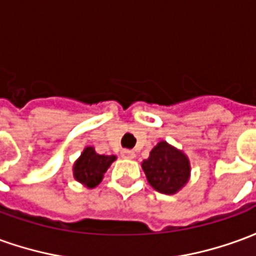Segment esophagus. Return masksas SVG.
<instances>
[{
    "mask_svg": "<svg viewBox=\"0 0 256 256\" xmlns=\"http://www.w3.org/2000/svg\"><path fill=\"white\" fill-rule=\"evenodd\" d=\"M122 156L123 158L133 159V158H136V154H134V151H132V150H123Z\"/></svg>",
    "mask_w": 256,
    "mask_h": 256,
    "instance_id": "obj_1",
    "label": "esophagus"
}]
</instances>
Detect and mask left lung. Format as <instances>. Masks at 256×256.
I'll use <instances>...</instances> for the list:
<instances>
[{"instance_id":"1","label":"left lung","mask_w":256,"mask_h":256,"mask_svg":"<svg viewBox=\"0 0 256 256\" xmlns=\"http://www.w3.org/2000/svg\"><path fill=\"white\" fill-rule=\"evenodd\" d=\"M141 166L148 183L168 196L182 190L190 178L191 166L187 155L166 141H159Z\"/></svg>"}]
</instances>
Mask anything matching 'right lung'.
Wrapping results in <instances>:
<instances>
[{
    "label": "right lung",
    "instance_id": "right-lung-1",
    "mask_svg": "<svg viewBox=\"0 0 256 256\" xmlns=\"http://www.w3.org/2000/svg\"><path fill=\"white\" fill-rule=\"evenodd\" d=\"M115 159V155H100L92 146H86L73 165V176L87 188H94L102 182L104 173Z\"/></svg>",
    "mask_w": 256,
    "mask_h": 256
}]
</instances>
